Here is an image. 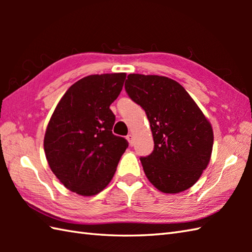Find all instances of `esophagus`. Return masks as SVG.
Returning a JSON list of instances; mask_svg holds the SVG:
<instances>
[{"instance_id": "1", "label": "esophagus", "mask_w": 252, "mask_h": 252, "mask_svg": "<svg viewBox=\"0 0 252 252\" xmlns=\"http://www.w3.org/2000/svg\"><path fill=\"white\" fill-rule=\"evenodd\" d=\"M126 140H127V142H129L130 146H133V144H134V136H133L132 134H127Z\"/></svg>"}]
</instances>
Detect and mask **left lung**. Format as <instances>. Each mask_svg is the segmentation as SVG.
Returning <instances> with one entry per match:
<instances>
[{"label": "left lung", "instance_id": "8db88e82", "mask_svg": "<svg viewBox=\"0 0 252 252\" xmlns=\"http://www.w3.org/2000/svg\"><path fill=\"white\" fill-rule=\"evenodd\" d=\"M125 89L145 110L151 123L154 151L140 158L147 179L165 194L189 189L210 161V122L186 90L172 79L131 73Z\"/></svg>", "mask_w": 252, "mask_h": 252}]
</instances>
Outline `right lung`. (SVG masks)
I'll return each mask as SVG.
<instances>
[{
  "mask_svg": "<svg viewBox=\"0 0 252 252\" xmlns=\"http://www.w3.org/2000/svg\"><path fill=\"white\" fill-rule=\"evenodd\" d=\"M126 73L92 74L72 84L53 112L44 152L53 173L69 190L98 194L109 184L129 146L112 134L110 105L119 96Z\"/></svg>",
  "mask_w": 252,
  "mask_h": 252,
  "instance_id": "add662e5",
  "label": "right lung"
}]
</instances>
